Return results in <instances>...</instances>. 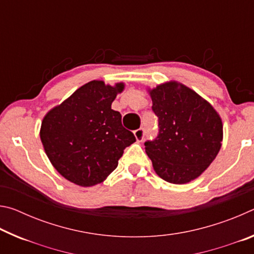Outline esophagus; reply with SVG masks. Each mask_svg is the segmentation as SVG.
I'll return each mask as SVG.
<instances>
[{
    "mask_svg": "<svg viewBox=\"0 0 254 254\" xmlns=\"http://www.w3.org/2000/svg\"><path fill=\"white\" fill-rule=\"evenodd\" d=\"M134 136L137 142H142L143 139H144V128L143 127H140L137 128V130L134 131Z\"/></svg>",
    "mask_w": 254,
    "mask_h": 254,
    "instance_id": "1",
    "label": "esophagus"
}]
</instances>
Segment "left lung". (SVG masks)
<instances>
[{
    "label": "left lung",
    "mask_w": 254,
    "mask_h": 254,
    "mask_svg": "<svg viewBox=\"0 0 254 254\" xmlns=\"http://www.w3.org/2000/svg\"><path fill=\"white\" fill-rule=\"evenodd\" d=\"M159 134L144 143L159 177L187 184L204 173L220 152L223 123L210 103L176 80L148 88Z\"/></svg>",
    "instance_id": "obj_1"
}]
</instances>
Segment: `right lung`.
Listing matches in <instances>:
<instances>
[{"instance_id":"right-lung-1","label":"right lung","mask_w":254,"mask_h":254,"mask_svg":"<svg viewBox=\"0 0 254 254\" xmlns=\"http://www.w3.org/2000/svg\"><path fill=\"white\" fill-rule=\"evenodd\" d=\"M124 83L88 81L55 106L41 122L40 139L51 165L81 187L101 184L118 167L135 136L124 128L112 103Z\"/></svg>"}]
</instances>
